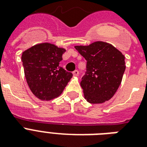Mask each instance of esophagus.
<instances>
[{
  "instance_id": "1",
  "label": "esophagus",
  "mask_w": 147,
  "mask_h": 147,
  "mask_svg": "<svg viewBox=\"0 0 147 147\" xmlns=\"http://www.w3.org/2000/svg\"><path fill=\"white\" fill-rule=\"evenodd\" d=\"M72 74H73L74 76H78V74H79V72H78V70H75V71H74L73 72H72Z\"/></svg>"
}]
</instances>
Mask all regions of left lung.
Masks as SVG:
<instances>
[{
  "instance_id": "obj_1",
  "label": "left lung",
  "mask_w": 147,
  "mask_h": 147,
  "mask_svg": "<svg viewBox=\"0 0 147 147\" xmlns=\"http://www.w3.org/2000/svg\"><path fill=\"white\" fill-rule=\"evenodd\" d=\"M75 48L87 61V71L81 82L86 100L101 104L110 100L122 81L125 56L114 46L102 41Z\"/></svg>"
}]
</instances>
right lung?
Masks as SVG:
<instances>
[{
  "instance_id": "1",
  "label": "right lung",
  "mask_w": 147,
  "mask_h": 147,
  "mask_svg": "<svg viewBox=\"0 0 147 147\" xmlns=\"http://www.w3.org/2000/svg\"><path fill=\"white\" fill-rule=\"evenodd\" d=\"M65 51L49 42H42L22 53L27 85L40 100H53L59 96L72 77L71 72L59 66Z\"/></svg>"
}]
</instances>
